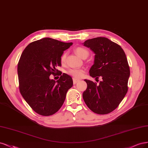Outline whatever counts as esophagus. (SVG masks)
Masks as SVG:
<instances>
[{
  "mask_svg": "<svg viewBox=\"0 0 148 148\" xmlns=\"http://www.w3.org/2000/svg\"><path fill=\"white\" fill-rule=\"evenodd\" d=\"M79 80H80V79L73 78V84H75L76 83H77Z\"/></svg>",
  "mask_w": 148,
  "mask_h": 148,
  "instance_id": "1",
  "label": "esophagus"
}]
</instances>
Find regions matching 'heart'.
<instances>
[{"mask_svg":"<svg viewBox=\"0 0 148 148\" xmlns=\"http://www.w3.org/2000/svg\"><path fill=\"white\" fill-rule=\"evenodd\" d=\"M75 51L76 53L82 58H84V57H87L89 54V52L87 49H85V48H83V47H77V48L75 49ZM66 53H64L61 57V63H64L66 61ZM67 73L69 75L73 76V77L75 78H80L84 75V71L81 69H70L67 71Z\"/></svg>","mask_w":148,"mask_h":148,"instance_id":"b5f03b06","label":"heart"}]
</instances>
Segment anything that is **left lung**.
Segmentation results:
<instances>
[{
  "mask_svg": "<svg viewBox=\"0 0 148 148\" xmlns=\"http://www.w3.org/2000/svg\"><path fill=\"white\" fill-rule=\"evenodd\" d=\"M95 53L90 75L102 77L99 84L85 79L87 88L82 94L88 108L95 113L106 114L113 111L128 91L130 68L124 51L120 45L106 37L88 39L83 44Z\"/></svg>",
  "mask_w": 148,
  "mask_h": 148,
  "instance_id": "8db88e82",
  "label": "left lung"
}]
</instances>
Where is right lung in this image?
<instances>
[{
    "mask_svg": "<svg viewBox=\"0 0 148 148\" xmlns=\"http://www.w3.org/2000/svg\"><path fill=\"white\" fill-rule=\"evenodd\" d=\"M73 45L51 38L32 42L24 50L18 64L20 91L31 108L42 116L53 115L63 105L73 87L70 75L63 73L57 81L50 79L61 66L63 52Z\"/></svg>",
    "mask_w": 148,
    "mask_h": 148,
    "instance_id": "right-lung-1",
    "label": "right lung"
}]
</instances>
